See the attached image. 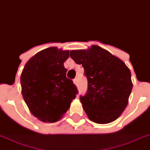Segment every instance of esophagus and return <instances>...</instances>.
Segmentation results:
<instances>
[{
	"instance_id": "34e87169",
	"label": "esophagus",
	"mask_w": 150,
	"mask_h": 150,
	"mask_svg": "<svg viewBox=\"0 0 150 150\" xmlns=\"http://www.w3.org/2000/svg\"><path fill=\"white\" fill-rule=\"evenodd\" d=\"M74 83L75 84V85H77V83H78L77 79H74Z\"/></svg>"
}]
</instances>
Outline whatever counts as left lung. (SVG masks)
<instances>
[{
    "instance_id": "8db88e82",
    "label": "left lung",
    "mask_w": 150,
    "mask_h": 150,
    "mask_svg": "<svg viewBox=\"0 0 150 150\" xmlns=\"http://www.w3.org/2000/svg\"><path fill=\"white\" fill-rule=\"evenodd\" d=\"M70 55L83 65L87 77V93L80 99L88 117L97 124H108L118 118L127 105L133 88L130 69L97 45L74 50Z\"/></svg>"
}]
</instances>
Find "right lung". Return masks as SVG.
<instances>
[{
	"label": "right lung",
	"instance_id": "right-lung-1",
	"mask_svg": "<svg viewBox=\"0 0 150 150\" xmlns=\"http://www.w3.org/2000/svg\"><path fill=\"white\" fill-rule=\"evenodd\" d=\"M69 51L50 47L28 61L20 83L22 95L29 111L43 122H56L70 108L78 93L76 86L67 78L64 63Z\"/></svg>",
	"mask_w": 150,
	"mask_h": 150
}]
</instances>
